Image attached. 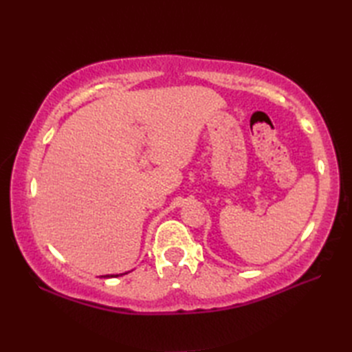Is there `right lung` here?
Wrapping results in <instances>:
<instances>
[{"instance_id":"add662e5","label":"right lung","mask_w":352,"mask_h":352,"mask_svg":"<svg viewBox=\"0 0 352 352\" xmlns=\"http://www.w3.org/2000/svg\"><path fill=\"white\" fill-rule=\"evenodd\" d=\"M126 274V272H125ZM119 275H124V274H119ZM118 274L116 275H104V278H115V276H119Z\"/></svg>"}]
</instances>
